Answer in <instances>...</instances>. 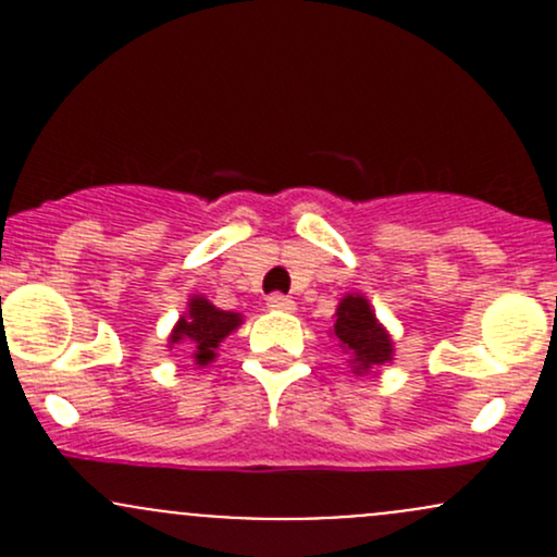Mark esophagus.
<instances>
[{"label":"esophagus","mask_w":557,"mask_h":557,"mask_svg":"<svg viewBox=\"0 0 557 557\" xmlns=\"http://www.w3.org/2000/svg\"><path fill=\"white\" fill-rule=\"evenodd\" d=\"M267 307H269V310H277V312H294L296 301L288 299V296H283V294H272L267 299Z\"/></svg>","instance_id":"34e87169"}]
</instances>
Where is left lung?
<instances>
[{
  "mask_svg": "<svg viewBox=\"0 0 557 557\" xmlns=\"http://www.w3.org/2000/svg\"><path fill=\"white\" fill-rule=\"evenodd\" d=\"M334 336L345 352H350V361L356 363V374L372 372L393 361V342L385 325L374 318L372 305L367 296L347 294L336 307Z\"/></svg>",
  "mask_w": 557,
  "mask_h": 557,
  "instance_id": "left-lung-1",
  "label": "left lung"
}]
</instances>
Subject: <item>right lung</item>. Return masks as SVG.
Wrapping results in <instances>:
<instances>
[{"instance_id":"1","label":"right lung","mask_w":557,"mask_h":557,"mask_svg":"<svg viewBox=\"0 0 557 557\" xmlns=\"http://www.w3.org/2000/svg\"><path fill=\"white\" fill-rule=\"evenodd\" d=\"M243 323V314L218 310L212 301H207L205 296H190L188 299V312L177 320V325L170 334V345H180L185 342L188 347H194V358L199 367L215 358L218 345L232 334L237 325Z\"/></svg>"}]
</instances>
